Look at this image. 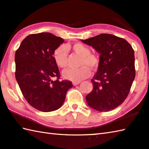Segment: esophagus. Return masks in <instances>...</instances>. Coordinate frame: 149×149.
<instances>
[{
  "mask_svg": "<svg viewBox=\"0 0 149 149\" xmlns=\"http://www.w3.org/2000/svg\"><path fill=\"white\" fill-rule=\"evenodd\" d=\"M80 83H81L80 81H74V82H73V84H74V86H76V85H77V84H79Z\"/></svg>",
  "mask_w": 149,
  "mask_h": 149,
  "instance_id": "34e87169",
  "label": "esophagus"
}]
</instances>
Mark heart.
<instances>
[{"instance_id": "1", "label": "heart", "mask_w": 149, "mask_h": 149, "mask_svg": "<svg viewBox=\"0 0 149 149\" xmlns=\"http://www.w3.org/2000/svg\"><path fill=\"white\" fill-rule=\"evenodd\" d=\"M67 48H71L75 54L81 57L80 66L78 69L69 68L63 72V77L72 81H81L89 77L92 69H97L100 64V58L97 54L91 53V49L84 44L77 42L71 46H60L55 49L54 58L57 65L61 68L68 66Z\"/></svg>"}]
</instances>
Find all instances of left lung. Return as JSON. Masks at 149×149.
<instances>
[{"mask_svg":"<svg viewBox=\"0 0 149 149\" xmlns=\"http://www.w3.org/2000/svg\"><path fill=\"white\" fill-rule=\"evenodd\" d=\"M83 42L100 54V64L92 79V91L86 96L88 105L109 112L123 103L135 78L134 51L123 38L102 33Z\"/></svg>","mask_w":149,"mask_h":149,"instance_id":"left-lung-1","label":"left lung"}]
</instances>
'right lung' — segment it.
<instances>
[{"label":"right lung","instance_id":"right-lung-1","mask_svg":"<svg viewBox=\"0 0 149 149\" xmlns=\"http://www.w3.org/2000/svg\"><path fill=\"white\" fill-rule=\"evenodd\" d=\"M62 38L50 33L29 35L15 55V77L28 103L42 112H52L63 105L68 90V80L60 81V72L54 53L63 43ZM56 78L53 81L52 79Z\"/></svg>","mask_w":149,"mask_h":149}]
</instances>
